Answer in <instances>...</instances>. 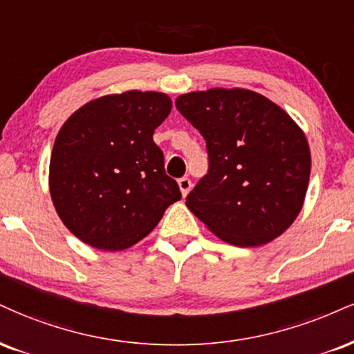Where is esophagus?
Segmentation results:
<instances>
[{"mask_svg":"<svg viewBox=\"0 0 354 354\" xmlns=\"http://www.w3.org/2000/svg\"><path fill=\"white\" fill-rule=\"evenodd\" d=\"M178 186H180V191L183 196H188L189 189H191V180L189 178H181V180H178Z\"/></svg>","mask_w":354,"mask_h":354,"instance_id":"1","label":"esophagus"}]
</instances>
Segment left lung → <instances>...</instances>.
<instances>
[{"label": "left lung", "mask_w": 354, "mask_h": 354, "mask_svg": "<svg viewBox=\"0 0 354 354\" xmlns=\"http://www.w3.org/2000/svg\"><path fill=\"white\" fill-rule=\"evenodd\" d=\"M176 109L203 138L209 169L186 198L189 211L237 247L270 242L304 206L310 148L290 115L247 88L183 93Z\"/></svg>", "instance_id": "left-lung-1"}]
</instances>
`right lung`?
I'll list each match as a JSON object with an SVG mask.
<instances>
[{
  "mask_svg": "<svg viewBox=\"0 0 354 354\" xmlns=\"http://www.w3.org/2000/svg\"><path fill=\"white\" fill-rule=\"evenodd\" d=\"M169 112L166 93L129 91L88 102L59 130L49 165L50 198L66 227L85 244L129 249L181 199L153 142Z\"/></svg>",
  "mask_w": 354,
  "mask_h": 354,
  "instance_id": "obj_1",
  "label": "right lung"
}]
</instances>
